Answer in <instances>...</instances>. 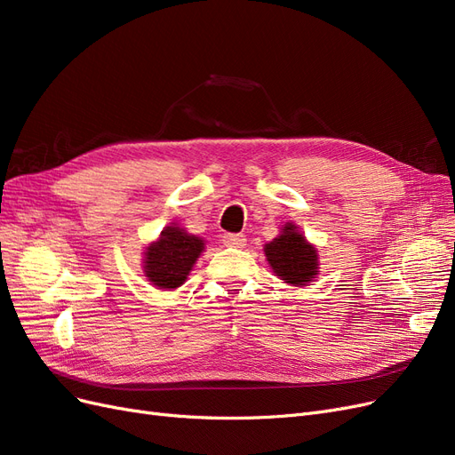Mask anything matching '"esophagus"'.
Listing matches in <instances>:
<instances>
[{
    "mask_svg": "<svg viewBox=\"0 0 455 455\" xmlns=\"http://www.w3.org/2000/svg\"><path fill=\"white\" fill-rule=\"evenodd\" d=\"M222 243L226 246H231V249H243V246L246 244V239H244V235H239V233H226V235L222 237Z\"/></svg>",
    "mask_w": 455,
    "mask_h": 455,
    "instance_id": "34e87169",
    "label": "esophagus"
}]
</instances>
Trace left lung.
Returning a JSON list of instances; mask_svg holds the SVG:
<instances>
[{"label": "left lung", "mask_w": 455, "mask_h": 455, "mask_svg": "<svg viewBox=\"0 0 455 455\" xmlns=\"http://www.w3.org/2000/svg\"><path fill=\"white\" fill-rule=\"evenodd\" d=\"M269 267L291 286H307L319 275V251L294 222H286L273 241L264 244Z\"/></svg>", "instance_id": "1"}]
</instances>
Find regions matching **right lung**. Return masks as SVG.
<instances>
[{"label":"right lung","instance_id":"obj_1","mask_svg":"<svg viewBox=\"0 0 455 455\" xmlns=\"http://www.w3.org/2000/svg\"><path fill=\"white\" fill-rule=\"evenodd\" d=\"M204 251V239L186 228L171 224L163 228L161 235L151 241L142 259L144 277L157 291H176L188 281V275Z\"/></svg>","mask_w":455,"mask_h":455}]
</instances>
